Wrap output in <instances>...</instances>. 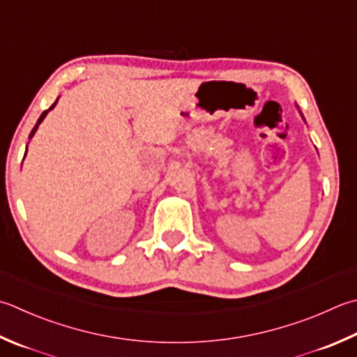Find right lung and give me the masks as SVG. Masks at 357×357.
<instances>
[{
  "label": "right lung",
  "instance_id": "1",
  "mask_svg": "<svg viewBox=\"0 0 357 357\" xmlns=\"http://www.w3.org/2000/svg\"><path fill=\"white\" fill-rule=\"evenodd\" d=\"M55 105H57V100H55V102L52 103V107H51V108H49V109H46V111H43V114H41V116H40V119H38V122H37V125H35V127H33V130L31 131V136H29V137H32V136L35 135V131H37V128H38V125H40L41 122H43V119L46 117V114H47V113H49V111H51V109H52V108L55 107ZM24 156H26V155H24Z\"/></svg>",
  "mask_w": 357,
  "mask_h": 357
}]
</instances>
